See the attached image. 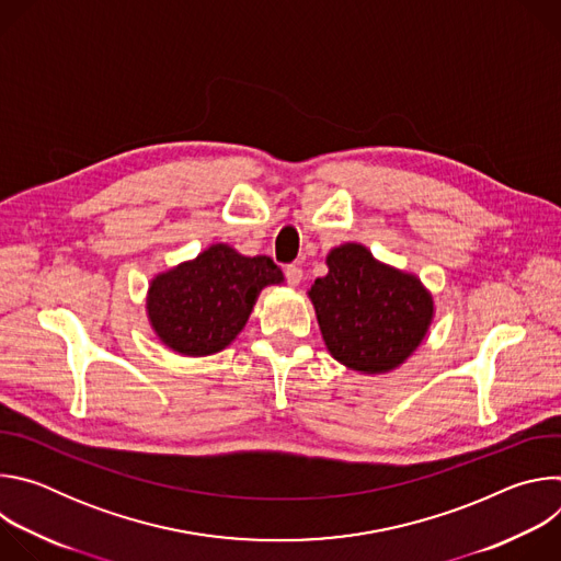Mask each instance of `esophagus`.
<instances>
[{
    "label": "esophagus",
    "instance_id": "esophagus-1",
    "mask_svg": "<svg viewBox=\"0 0 561 561\" xmlns=\"http://www.w3.org/2000/svg\"><path fill=\"white\" fill-rule=\"evenodd\" d=\"M284 275H286V282H288L290 286H299V284H301V277H304L301 268L295 266V264L286 266V268H284Z\"/></svg>",
    "mask_w": 561,
    "mask_h": 561
}]
</instances>
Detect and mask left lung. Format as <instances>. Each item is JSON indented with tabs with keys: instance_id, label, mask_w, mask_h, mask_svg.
Returning <instances> with one entry per match:
<instances>
[{
	"instance_id": "8db88e82",
	"label": "left lung",
	"mask_w": 561,
	"mask_h": 561,
	"mask_svg": "<svg viewBox=\"0 0 561 561\" xmlns=\"http://www.w3.org/2000/svg\"><path fill=\"white\" fill-rule=\"evenodd\" d=\"M329 275L308 297L331 355L351 370L379 375L402 366L428 333L433 297L404 271L381 264L362 244H342L327 257Z\"/></svg>"
}]
</instances>
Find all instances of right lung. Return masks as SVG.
<instances>
[{
  "mask_svg": "<svg viewBox=\"0 0 561 561\" xmlns=\"http://www.w3.org/2000/svg\"><path fill=\"white\" fill-rule=\"evenodd\" d=\"M282 282L271 257H247L228 244H213L195 260L152 277L148 322L171 351L213 355L242 333L262 288Z\"/></svg>",
  "mask_w": 561,
  "mask_h": 561,
  "instance_id": "obj_1",
  "label": "right lung"
}]
</instances>
